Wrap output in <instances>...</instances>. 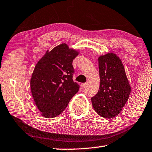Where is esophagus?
Returning a JSON list of instances; mask_svg holds the SVG:
<instances>
[{"instance_id": "34e87169", "label": "esophagus", "mask_w": 152, "mask_h": 152, "mask_svg": "<svg viewBox=\"0 0 152 152\" xmlns=\"http://www.w3.org/2000/svg\"><path fill=\"white\" fill-rule=\"evenodd\" d=\"M87 85H88V83H81V87L82 88H85V87H87Z\"/></svg>"}]
</instances>
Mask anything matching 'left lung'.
I'll return each mask as SVG.
<instances>
[{
  "label": "left lung",
  "mask_w": 152,
  "mask_h": 152,
  "mask_svg": "<svg viewBox=\"0 0 152 152\" xmlns=\"http://www.w3.org/2000/svg\"><path fill=\"white\" fill-rule=\"evenodd\" d=\"M100 87L91 98L96 113L106 118L116 116L128 101L131 87L122 61L115 53L99 58Z\"/></svg>",
  "instance_id": "1"
}]
</instances>
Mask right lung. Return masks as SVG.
I'll return each instance as SVG.
<instances>
[{
    "mask_svg": "<svg viewBox=\"0 0 152 152\" xmlns=\"http://www.w3.org/2000/svg\"><path fill=\"white\" fill-rule=\"evenodd\" d=\"M79 51L64 43L48 50L36 65L30 79L31 94L37 108L45 118L59 115L79 85L73 80V60Z\"/></svg>",
    "mask_w": 152,
    "mask_h": 152,
    "instance_id": "obj_1",
    "label": "right lung"
}]
</instances>
